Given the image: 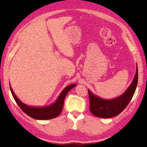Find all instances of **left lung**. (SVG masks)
Returning <instances> with one entry per match:
<instances>
[{
  "mask_svg": "<svg viewBox=\"0 0 147 147\" xmlns=\"http://www.w3.org/2000/svg\"><path fill=\"white\" fill-rule=\"evenodd\" d=\"M138 81V69L131 85L123 94L112 100H104L94 95L88 90L89 109L92 114L100 118H111L121 113L132 98Z\"/></svg>",
  "mask_w": 147,
  "mask_h": 147,
  "instance_id": "left-lung-1",
  "label": "left lung"
}]
</instances>
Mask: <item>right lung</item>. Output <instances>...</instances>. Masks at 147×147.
<instances>
[{
	"instance_id": "1",
	"label": "right lung",
	"mask_w": 147,
	"mask_h": 147,
	"mask_svg": "<svg viewBox=\"0 0 147 147\" xmlns=\"http://www.w3.org/2000/svg\"><path fill=\"white\" fill-rule=\"evenodd\" d=\"M76 86V84H71V85L66 87L61 94H59L58 98L57 99L56 102L54 104L49 106L45 107V108H35V107H30L22 102L17 98L16 94H14L13 90L10 87V90L11 92L13 97L15 100L18 104L22 110H23L26 115L30 117L38 119V120H47V119H51L56 117L58 116L61 112L62 109H63V103L65 98L68 93V92L71 90L72 88Z\"/></svg>"
}]
</instances>
